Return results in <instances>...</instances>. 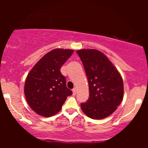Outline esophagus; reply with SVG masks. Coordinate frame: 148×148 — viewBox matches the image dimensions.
<instances>
[{
    "label": "esophagus",
    "instance_id": "1",
    "mask_svg": "<svg viewBox=\"0 0 148 148\" xmlns=\"http://www.w3.org/2000/svg\"><path fill=\"white\" fill-rule=\"evenodd\" d=\"M72 92L73 95H76V94H77V89H76V88H74V89H72Z\"/></svg>",
    "mask_w": 148,
    "mask_h": 148
}]
</instances>
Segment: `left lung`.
Masks as SVG:
<instances>
[{
	"label": "left lung",
	"instance_id": "8db88e82",
	"mask_svg": "<svg viewBox=\"0 0 148 148\" xmlns=\"http://www.w3.org/2000/svg\"><path fill=\"white\" fill-rule=\"evenodd\" d=\"M82 62L89 83V98L82 103L86 116L101 120L112 114L122 102L123 80L108 58L96 49L77 51Z\"/></svg>",
	"mask_w": 148,
	"mask_h": 148
}]
</instances>
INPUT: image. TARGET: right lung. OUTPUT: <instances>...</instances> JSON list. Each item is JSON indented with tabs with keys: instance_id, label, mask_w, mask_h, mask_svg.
Listing matches in <instances>:
<instances>
[{
	"instance_id": "right-lung-1",
	"label": "right lung",
	"mask_w": 148,
	"mask_h": 148,
	"mask_svg": "<svg viewBox=\"0 0 148 148\" xmlns=\"http://www.w3.org/2000/svg\"><path fill=\"white\" fill-rule=\"evenodd\" d=\"M74 50L56 49L44 55L26 77L24 94L28 105L45 117L57 114L72 92L66 87L61 67Z\"/></svg>"
}]
</instances>
